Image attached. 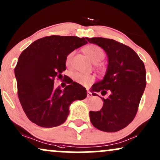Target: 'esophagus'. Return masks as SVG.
Masks as SVG:
<instances>
[{
	"label": "esophagus",
	"instance_id": "34e87169",
	"mask_svg": "<svg viewBox=\"0 0 160 160\" xmlns=\"http://www.w3.org/2000/svg\"><path fill=\"white\" fill-rule=\"evenodd\" d=\"M87 96H88V98H92V92H90L88 90H87Z\"/></svg>",
	"mask_w": 160,
	"mask_h": 160
}]
</instances>
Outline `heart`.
<instances>
[{
  "mask_svg": "<svg viewBox=\"0 0 160 160\" xmlns=\"http://www.w3.org/2000/svg\"><path fill=\"white\" fill-rule=\"evenodd\" d=\"M84 52L87 54V56L90 58L93 62H98L104 59L105 52L102 48L95 44H91L86 46L84 48ZM72 57H73V52L68 54L66 57V65H69L72 62ZM72 78L74 81L84 86L90 84L94 80V76L89 75V74H84L80 72H74L72 74Z\"/></svg>",
  "mask_w": 160,
  "mask_h": 160,
  "instance_id": "heart-1",
  "label": "heart"
}]
</instances>
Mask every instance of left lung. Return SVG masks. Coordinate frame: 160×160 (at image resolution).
Here are the masks:
<instances>
[{"mask_svg":"<svg viewBox=\"0 0 160 160\" xmlns=\"http://www.w3.org/2000/svg\"><path fill=\"white\" fill-rule=\"evenodd\" d=\"M88 43L102 48L108 56V66L103 79L92 87L93 96L97 92L104 95L102 109L89 112L92 125L106 132H116L125 128L136 116L146 86L145 65L136 52L128 46L112 39L86 38ZM102 99V98H101Z\"/></svg>","mask_w":160,"mask_h":160,"instance_id":"left-lung-1","label":"left lung"}]
</instances>
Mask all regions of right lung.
<instances>
[{
  "label": "right lung",
  "mask_w": 160,
  "mask_h": 160,
  "mask_svg": "<svg viewBox=\"0 0 160 160\" xmlns=\"http://www.w3.org/2000/svg\"><path fill=\"white\" fill-rule=\"evenodd\" d=\"M87 43L86 38L52 35L35 40L22 52L15 75L18 98L32 122L43 128L58 126L67 119L70 105L86 98V89L78 82L70 81L63 90L54 83L62 77L68 54Z\"/></svg>",
  "instance_id": "1"
}]
</instances>
